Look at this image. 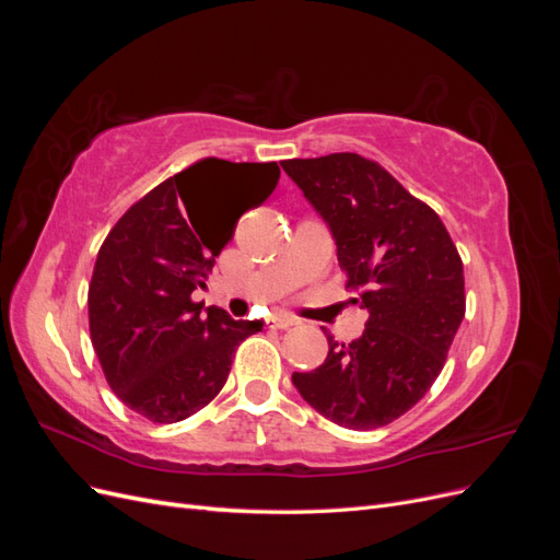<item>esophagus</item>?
<instances>
[{
  "label": "esophagus",
  "instance_id": "esophagus-1",
  "mask_svg": "<svg viewBox=\"0 0 560 560\" xmlns=\"http://www.w3.org/2000/svg\"><path fill=\"white\" fill-rule=\"evenodd\" d=\"M296 322H299V319L292 317V315L276 313V315L268 317V327H273V329H290V327L296 325Z\"/></svg>",
  "mask_w": 560,
  "mask_h": 560
}]
</instances>
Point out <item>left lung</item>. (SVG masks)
I'll use <instances>...</instances> for the list:
<instances>
[{"label": "left lung", "instance_id": "obj_1", "mask_svg": "<svg viewBox=\"0 0 560 560\" xmlns=\"http://www.w3.org/2000/svg\"><path fill=\"white\" fill-rule=\"evenodd\" d=\"M331 229L350 290L369 311L364 334L338 343L292 383L317 413L376 430L425 397L465 317L463 259L439 214L383 165L360 154L280 161Z\"/></svg>", "mask_w": 560, "mask_h": 560}]
</instances>
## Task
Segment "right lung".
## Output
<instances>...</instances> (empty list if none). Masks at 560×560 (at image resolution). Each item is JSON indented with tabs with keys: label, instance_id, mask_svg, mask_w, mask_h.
Wrapping results in <instances>:
<instances>
[{
	"label": "right lung",
	"instance_id": "add662e5",
	"mask_svg": "<svg viewBox=\"0 0 560 560\" xmlns=\"http://www.w3.org/2000/svg\"><path fill=\"white\" fill-rule=\"evenodd\" d=\"M278 163L202 159L167 177L118 219L97 252L89 327L114 395L151 422H179L224 387L235 348L259 319L191 299L235 226L200 206V194L243 189L249 206L273 194Z\"/></svg>",
	"mask_w": 560,
	"mask_h": 560
}]
</instances>
